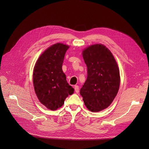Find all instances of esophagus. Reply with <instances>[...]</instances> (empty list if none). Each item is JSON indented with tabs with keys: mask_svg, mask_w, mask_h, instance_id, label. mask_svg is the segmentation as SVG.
Instances as JSON below:
<instances>
[{
	"mask_svg": "<svg viewBox=\"0 0 149 149\" xmlns=\"http://www.w3.org/2000/svg\"><path fill=\"white\" fill-rule=\"evenodd\" d=\"M74 89H75V91L76 93H79V86L77 85H75L74 86Z\"/></svg>",
	"mask_w": 149,
	"mask_h": 149,
	"instance_id": "obj_1",
	"label": "esophagus"
}]
</instances>
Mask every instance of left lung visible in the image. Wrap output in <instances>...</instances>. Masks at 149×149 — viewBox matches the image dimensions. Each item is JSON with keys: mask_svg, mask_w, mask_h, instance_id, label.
Wrapping results in <instances>:
<instances>
[{"mask_svg": "<svg viewBox=\"0 0 149 149\" xmlns=\"http://www.w3.org/2000/svg\"><path fill=\"white\" fill-rule=\"evenodd\" d=\"M88 68L87 79L80 89L84 104L92 112L111 105L118 92L120 70L112 52L102 44L89 46L82 52Z\"/></svg>", "mask_w": 149, "mask_h": 149, "instance_id": "8db88e82", "label": "left lung"}]
</instances>
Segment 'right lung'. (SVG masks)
<instances>
[{"label":"right lung","instance_id":"add662e5","mask_svg":"<svg viewBox=\"0 0 149 149\" xmlns=\"http://www.w3.org/2000/svg\"><path fill=\"white\" fill-rule=\"evenodd\" d=\"M69 46L57 43L46 49L37 60L33 71V84L40 102L51 111L64 104L74 88L67 81L62 65Z\"/></svg>","mask_w":149,"mask_h":149}]
</instances>
